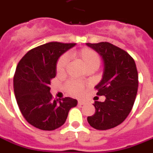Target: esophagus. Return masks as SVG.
<instances>
[{"mask_svg": "<svg viewBox=\"0 0 153 153\" xmlns=\"http://www.w3.org/2000/svg\"><path fill=\"white\" fill-rule=\"evenodd\" d=\"M84 103H85V102H83V101H78V104L79 105H82L84 104Z\"/></svg>", "mask_w": 153, "mask_h": 153, "instance_id": "obj_1", "label": "esophagus"}]
</instances>
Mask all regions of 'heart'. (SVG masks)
Returning a JSON list of instances; mask_svg holds the SVG:
<instances>
[{"label":"heart","mask_w":153,"mask_h":153,"mask_svg":"<svg viewBox=\"0 0 153 153\" xmlns=\"http://www.w3.org/2000/svg\"><path fill=\"white\" fill-rule=\"evenodd\" d=\"M74 55L81 61L85 69L94 68L96 70L100 65V58L95 51L90 48H82L80 51L74 53ZM68 57L63 55L58 60L57 64V73L58 75H62L65 71L68 65ZM66 89L70 95L73 96H79L84 90V85L76 81H70L66 85Z\"/></svg>","instance_id":"1"}]
</instances>
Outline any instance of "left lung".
Listing matches in <instances>:
<instances>
[{
    "label": "left lung",
    "instance_id": "8db88e82",
    "mask_svg": "<svg viewBox=\"0 0 153 153\" xmlns=\"http://www.w3.org/2000/svg\"><path fill=\"white\" fill-rule=\"evenodd\" d=\"M86 45L102 57V78L95 88L97 95L105 97L103 102L95 101V113L88 117V123L95 129H110L123 123L132 110L139 86L137 68L128 53L108 42Z\"/></svg>",
    "mask_w": 153,
    "mask_h": 153
}]
</instances>
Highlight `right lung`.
I'll return each instance as SVG.
<instances>
[{
  "mask_svg": "<svg viewBox=\"0 0 153 153\" xmlns=\"http://www.w3.org/2000/svg\"><path fill=\"white\" fill-rule=\"evenodd\" d=\"M76 44L50 42L31 49L21 58L14 77V91L21 114L29 124L51 131L65 123L69 110L78 104L65 97L53 100L51 79L56 76L61 56Z\"/></svg>",
  "mask_w": 153,
  "mask_h": 153,
  "instance_id": "add662e5",
  "label": "right lung"
}]
</instances>
